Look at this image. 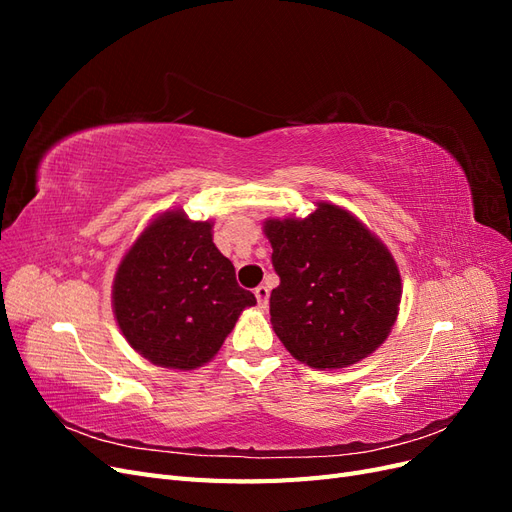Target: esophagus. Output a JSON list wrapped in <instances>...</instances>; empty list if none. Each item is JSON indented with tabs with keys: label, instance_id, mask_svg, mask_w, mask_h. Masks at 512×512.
Here are the masks:
<instances>
[{
	"label": "esophagus",
	"instance_id": "esophagus-1",
	"mask_svg": "<svg viewBox=\"0 0 512 512\" xmlns=\"http://www.w3.org/2000/svg\"><path fill=\"white\" fill-rule=\"evenodd\" d=\"M254 294H256V301L260 307H267V301H269V288L265 284H260L254 288Z\"/></svg>",
	"mask_w": 512,
	"mask_h": 512
}]
</instances>
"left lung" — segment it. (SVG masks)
<instances>
[{
    "mask_svg": "<svg viewBox=\"0 0 512 512\" xmlns=\"http://www.w3.org/2000/svg\"><path fill=\"white\" fill-rule=\"evenodd\" d=\"M271 324L294 359L339 369L374 352L397 320L401 277L391 252L346 209L318 203L305 220H267Z\"/></svg>",
    "mask_w": 512,
    "mask_h": 512,
    "instance_id": "8db88e82",
    "label": "left lung"
}]
</instances>
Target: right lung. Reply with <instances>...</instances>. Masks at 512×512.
<instances>
[{
  "mask_svg": "<svg viewBox=\"0 0 512 512\" xmlns=\"http://www.w3.org/2000/svg\"><path fill=\"white\" fill-rule=\"evenodd\" d=\"M256 297L237 284L235 267L215 247L211 222L181 209L153 220L123 256L113 309L128 344L153 365L196 369L222 348Z\"/></svg>",
  "mask_w": 512,
  "mask_h": 512,
  "instance_id": "right-lung-1",
  "label": "right lung"
}]
</instances>
